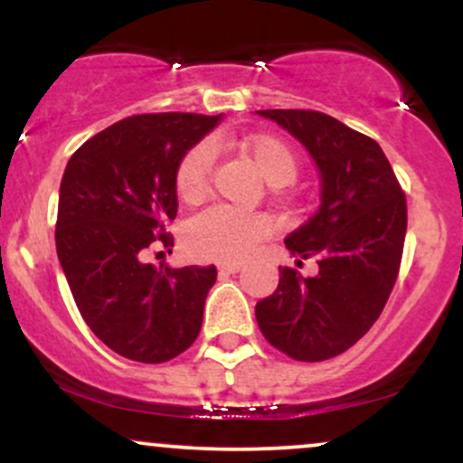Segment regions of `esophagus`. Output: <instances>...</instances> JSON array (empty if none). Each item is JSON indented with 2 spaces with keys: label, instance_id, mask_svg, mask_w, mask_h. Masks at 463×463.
Returning a JSON list of instances; mask_svg holds the SVG:
<instances>
[{
  "label": "esophagus",
  "instance_id": "obj_1",
  "mask_svg": "<svg viewBox=\"0 0 463 463\" xmlns=\"http://www.w3.org/2000/svg\"><path fill=\"white\" fill-rule=\"evenodd\" d=\"M243 265L239 263V261H232V263H222L220 265V272H224V274H235V272H239V269H241Z\"/></svg>",
  "mask_w": 463,
  "mask_h": 463
}]
</instances>
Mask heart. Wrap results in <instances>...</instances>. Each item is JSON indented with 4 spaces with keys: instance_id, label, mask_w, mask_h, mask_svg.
<instances>
[{
    "instance_id": "heart-1",
    "label": "heart",
    "mask_w": 463,
    "mask_h": 463,
    "mask_svg": "<svg viewBox=\"0 0 463 463\" xmlns=\"http://www.w3.org/2000/svg\"><path fill=\"white\" fill-rule=\"evenodd\" d=\"M241 152L252 161L254 169L274 187L291 183L298 174V161L289 146L276 137L252 135L239 143ZM213 147L209 143L191 147L176 169L178 198L195 204L209 194ZM269 224L261 215H246L237 211L213 206L202 211L187 224L184 241L191 254L209 261H239L248 257L261 239L268 235Z\"/></svg>"
}]
</instances>
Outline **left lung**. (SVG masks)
Segmentation results:
<instances>
[{
	"mask_svg": "<svg viewBox=\"0 0 463 463\" xmlns=\"http://www.w3.org/2000/svg\"><path fill=\"white\" fill-rule=\"evenodd\" d=\"M296 137L320 172V209L289 237L291 257L317 259L316 276L279 268L257 302L263 337L296 361H324L357 344L383 311L401 268L407 202L381 146L317 110H257Z\"/></svg>",
	"mask_w": 463,
	"mask_h": 463,
	"instance_id": "obj_1",
	"label": "left lung"
}]
</instances>
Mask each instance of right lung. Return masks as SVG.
<instances>
[{
    "label": "right lung",
    "instance_id": "obj_1",
    "mask_svg": "<svg viewBox=\"0 0 463 463\" xmlns=\"http://www.w3.org/2000/svg\"><path fill=\"white\" fill-rule=\"evenodd\" d=\"M222 115L154 113L121 119L69 158L61 180L56 252L89 328L121 357L163 364L198 337L215 265L154 268L174 246L176 169ZM172 252V250H169Z\"/></svg>",
    "mask_w": 463,
    "mask_h": 463
}]
</instances>
